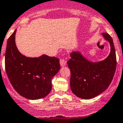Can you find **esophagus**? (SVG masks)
Segmentation results:
<instances>
[{
  "label": "esophagus",
  "mask_w": 123,
  "mask_h": 123,
  "mask_svg": "<svg viewBox=\"0 0 123 123\" xmlns=\"http://www.w3.org/2000/svg\"><path fill=\"white\" fill-rule=\"evenodd\" d=\"M66 62H67V61L65 58H61L60 59V64L62 67H64L66 65Z\"/></svg>",
  "instance_id": "34e87169"
}]
</instances>
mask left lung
Here are the masks:
<instances>
[{"mask_svg": "<svg viewBox=\"0 0 123 123\" xmlns=\"http://www.w3.org/2000/svg\"><path fill=\"white\" fill-rule=\"evenodd\" d=\"M102 35L111 46L110 55L105 60L91 62L79 52H72L71 58L67 61L71 73V90L82 99H92L106 90L115 73L117 57L112 38L108 33L103 32Z\"/></svg>", "mask_w": 123, "mask_h": 123, "instance_id": "obj_1", "label": "left lung"}]
</instances>
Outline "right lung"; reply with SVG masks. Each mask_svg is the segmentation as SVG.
<instances>
[{"mask_svg":"<svg viewBox=\"0 0 123 123\" xmlns=\"http://www.w3.org/2000/svg\"><path fill=\"white\" fill-rule=\"evenodd\" d=\"M15 33L8 38L5 56L8 78L19 94L26 99L43 98L50 92L51 79L61 68L59 59L42 55L39 57H27L17 49Z\"/></svg>","mask_w":123,"mask_h":123,"instance_id":"obj_1","label":"right lung"}]
</instances>
